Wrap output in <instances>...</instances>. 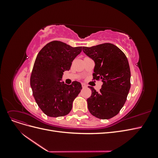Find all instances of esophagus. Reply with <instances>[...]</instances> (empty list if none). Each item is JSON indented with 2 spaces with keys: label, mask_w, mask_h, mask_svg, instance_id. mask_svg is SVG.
<instances>
[{
  "label": "esophagus",
  "mask_w": 158,
  "mask_h": 158,
  "mask_svg": "<svg viewBox=\"0 0 158 158\" xmlns=\"http://www.w3.org/2000/svg\"><path fill=\"white\" fill-rule=\"evenodd\" d=\"M82 88H86V87H87V86H86V85L84 84H82Z\"/></svg>",
  "instance_id": "34e87169"
}]
</instances>
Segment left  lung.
<instances>
[{"instance_id": "obj_1", "label": "left lung", "mask_w": 158, "mask_h": 158, "mask_svg": "<svg viewBox=\"0 0 158 158\" xmlns=\"http://www.w3.org/2000/svg\"><path fill=\"white\" fill-rule=\"evenodd\" d=\"M82 50L95 62L94 79L103 82L99 92L89 86L92 89L91 97L87 99L89 111L99 118H111L123 107L131 88L128 59L120 49L109 43L83 47Z\"/></svg>"}]
</instances>
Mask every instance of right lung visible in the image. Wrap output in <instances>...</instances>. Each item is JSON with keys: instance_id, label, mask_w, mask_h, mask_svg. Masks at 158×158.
<instances>
[{"instance_id": "add662e5", "label": "right lung", "mask_w": 158, "mask_h": 158, "mask_svg": "<svg viewBox=\"0 0 158 158\" xmlns=\"http://www.w3.org/2000/svg\"><path fill=\"white\" fill-rule=\"evenodd\" d=\"M82 51V47H73L63 42L53 41L38 53L30 77L33 97L38 106L47 116L63 117L69 114L74 99L82 85L74 81L67 85L60 80L65 70Z\"/></svg>"}]
</instances>
